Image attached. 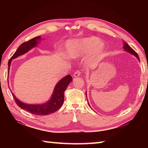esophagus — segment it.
<instances>
[{
  "label": "esophagus",
  "instance_id": "esophagus-1",
  "mask_svg": "<svg viewBox=\"0 0 148 148\" xmlns=\"http://www.w3.org/2000/svg\"><path fill=\"white\" fill-rule=\"evenodd\" d=\"M80 72L79 71H76L74 73V74H73V77H78V76H80Z\"/></svg>",
  "mask_w": 148,
  "mask_h": 148
}]
</instances>
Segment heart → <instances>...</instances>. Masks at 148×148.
<instances>
[{"mask_svg": "<svg viewBox=\"0 0 148 148\" xmlns=\"http://www.w3.org/2000/svg\"><path fill=\"white\" fill-rule=\"evenodd\" d=\"M95 50V56L99 57L104 53L105 46L97 37H89L66 42L65 54L71 59H76L91 53Z\"/></svg>", "mask_w": 148, "mask_h": 148, "instance_id": "obj_1", "label": "heart"}]
</instances>
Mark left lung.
Instances as JSON below:
<instances>
[{
	"instance_id": "left-lung-1",
	"label": "left lung",
	"mask_w": 148,
	"mask_h": 148,
	"mask_svg": "<svg viewBox=\"0 0 148 148\" xmlns=\"http://www.w3.org/2000/svg\"><path fill=\"white\" fill-rule=\"evenodd\" d=\"M123 49L125 50V51H127V52H128V53H131L132 55H133V56H134L135 57H136V58L138 59V61H140L139 57H138V54L136 53V52H135L134 50L132 49L131 47L129 46V45L128 44H127L126 42H125L124 41H123ZM86 97H87V92H86ZM89 106H90V105H89Z\"/></svg>"
}]
</instances>
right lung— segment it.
Here are the masks:
<instances>
[{"label": "right lung", "instance_id": "1", "mask_svg": "<svg viewBox=\"0 0 148 148\" xmlns=\"http://www.w3.org/2000/svg\"><path fill=\"white\" fill-rule=\"evenodd\" d=\"M40 40V36L35 37V38H32L29 41L24 42L17 48L16 51L13 55V56L11 57L8 61V73L12 60L17 58L19 56H22V55H24L25 53H27L29 50L33 48V47H36ZM72 81V77L70 74L62 77L61 79H60L58 82V83L56 84L53 89V93H52L51 97H50L49 101L42 104H28L24 103V102L20 101L19 99H17L14 93L12 92V94L13 95L14 101H16V104L21 109L26 110V111L32 114L40 115V116H46V115L54 113L55 112H56L57 110H58L61 107L64 102V91L66 90L69 84ZM10 90L11 91V89Z\"/></svg>", "mask_w": 148, "mask_h": 148}]
</instances>
